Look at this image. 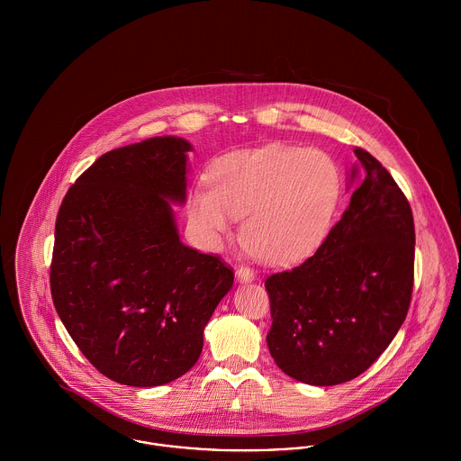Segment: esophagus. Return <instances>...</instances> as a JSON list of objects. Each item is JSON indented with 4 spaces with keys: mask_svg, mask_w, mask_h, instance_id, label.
Listing matches in <instances>:
<instances>
[{
    "mask_svg": "<svg viewBox=\"0 0 461 461\" xmlns=\"http://www.w3.org/2000/svg\"><path fill=\"white\" fill-rule=\"evenodd\" d=\"M236 275H238L240 282H252L256 278L254 269H250L249 266H243V264L236 266Z\"/></svg>",
    "mask_w": 461,
    "mask_h": 461,
    "instance_id": "1",
    "label": "esophagus"
}]
</instances>
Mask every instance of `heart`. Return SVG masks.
<instances>
[{"instance_id": "heart-1", "label": "heart", "mask_w": 461, "mask_h": 461, "mask_svg": "<svg viewBox=\"0 0 461 461\" xmlns=\"http://www.w3.org/2000/svg\"><path fill=\"white\" fill-rule=\"evenodd\" d=\"M211 186L188 198L190 220L205 241L216 243L245 216V247L264 263L289 264L323 241L342 179L327 152L271 143L223 158Z\"/></svg>"}]
</instances>
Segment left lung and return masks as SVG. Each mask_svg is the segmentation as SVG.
Wrapping results in <instances>:
<instances>
[{"instance_id":"8db88e82","label":"left lung","mask_w":461,"mask_h":461,"mask_svg":"<svg viewBox=\"0 0 461 461\" xmlns=\"http://www.w3.org/2000/svg\"><path fill=\"white\" fill-rule=\"evenodd\" d=\"M355 154L362 183L342 218L305 263L264 282L273 320L269 353L287 376L309 385H339L369 369L411 300L410 202L375 156L360 147Z\"/></svg>"}]
</instances>
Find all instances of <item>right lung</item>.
<instances>
[{"mask_svg":"<svg viewBox=\"0 0 461 461\" xmlns=\"http://www.w3.org/2000/svg\"><path fill=\"white\" fill-rule=\"evenodd\" d=\"M190 149L158 136L110 150L59 209L55 309L86 360L122 385L156 387L190 371L234 282L220 256L179 241L168 200L185 202Z\"/></svg>","mask_w":461,"mask_h":461,"instance_id":"1","label":"right lung"}]
</instances>
